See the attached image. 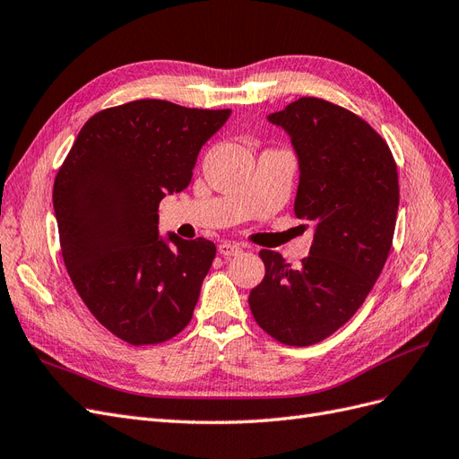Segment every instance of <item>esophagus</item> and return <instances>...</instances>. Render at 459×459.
<instances>
[{
    "mask_svg": "<svg viewBox=\"0 0 459 459\" xmlns=\"http://www.w3.org/2000/svg\"><path fill=\"white\" fill-rule=\"evenodd\" d=\"M218 253L221 256H238L241 253V247L235 245V243H221L218 247Z\"/></svg>",
    "mask_w": 459,
    "mask_h": 459,
    "instance_id": "34e87169",
    "label": "esophagus"
}]
</instances>
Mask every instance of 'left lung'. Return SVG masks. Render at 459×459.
Here are the masks:
<instances>
[{"mask_svg":"<svg viewBox=\"0 0 459 459\" xmlns=\"http://www.w3.org/2000/svg\"><path fill=\"white\" fill-rule=\"evenodd\" d=\"M268 120L290 135L300 169L295 214L316 231L299 268L262 248L266 273L248 307L275 341L310 346L349 322L381 275L396 226V162L364 118L317 97Z\"/></svg>","mask_w":459,"mask_h":459,"instance_id":"obj_1","label":"left lung"}]
</instances>
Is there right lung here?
<instances>
[{"mask_svg":"<svg viewBox=\"0 0 459 459\" xmlns=\"http://www.w3.org/2000/svg\"><path fill=\"white\" fill-rule=\"evenodd\" d=\"M230 115L162 100L100 110L55 176L66 272L97 322L134 346L191 322L216 245L159 238V203L189 186L201 147Z\"/></svg>","mask_w":459,"mask_h":459,"instance_id":"right-lung-1","label":"right lung"}]
</instances>
